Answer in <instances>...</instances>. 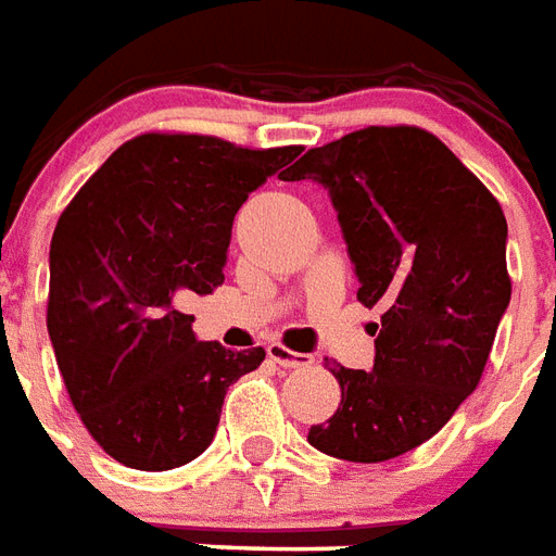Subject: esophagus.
Segmentation results:
<instances>
[{"mask_svg":"<svg viewBox=\"0 0 556 556\" xmlns=\"http://www.w3.org/2000/svg\"><path fill=\"white\" fill-rule=\"evenodd\" d=\"M267 356L277 362V365H282V368H303V365H312V356L289 351V348H282L279 341H270V344H267Z\"/></svg>","mask_w":556,"mask_h":556,"instance_id":"34e87169","label":"esophagus"}]
</instances>
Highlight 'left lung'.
<instances>
[{"instance_id": "obj_1", "label": "left lung", "mask_w": 556, "mask_h": 556, "mask_svg": "<svg viewBox=\"0 0 556 556\" xmlns=\"http://www.w3.org/2000/svg\"><path fill=\"white\" fill-rule=\"evenodd\" d=\"M327 188L356 298L380 306L374 368H330L341 404L309 445L386 463L425 445L475 392L509 306L507 217L466 164L415 126H371L282 174Z\"/></svg>"}]
</instances>
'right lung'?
<instances>
[{
  "instance_id": "obj_1",
  "label": "right lung",
  "mask_w": 556,
  "mask_h": 556,
  "mask_svg": "<svg viewBox=\"0 0 556 556\" xmlns=\"http://www.w3.org/2000/svg\"><path fill=\"white\" fill-rule=\"evenodd\" d=\"M298 152L150 131L111 152L59 217L49 339L88 433L123 466L167 471L203 454L226 389L265 359L197 341L179 303L224 282L238 208Z\"/></svg>"
}]
</instances>
